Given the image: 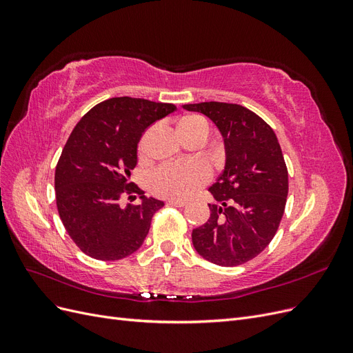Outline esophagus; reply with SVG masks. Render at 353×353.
<instances>
[{
    "instance_id": "obj_1",
    "label": "esophagus",
    "mask_w": 353,
    "mask_h": 353,
    "mask_svg": "<svg viewBox=\"0 0 353 353\" xmlns=\"http://www.w3.org/2000/svg\"><path fill=\"white\" fill-rule=\"evenodd\" d=\"M168 205H169V206H175V208H184V206L187 205V203L183 201V200H169Z\"/></svg>"
}]
</instances>
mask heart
<instances>
[{
  "label": "heart",
  "instance_id": "heart-1",
  "mask_svg": "<svg viewBox=\"0 0 353 353\" xmlns=\"http://www.w3.org/2000/svg\"><path fill=\"white\" fill-rule=\"evenodd\" d=\"M208 123L201 116H187L181 125ZM147 134L141 138L140 150L144 152ZM212 178V170L205 162H174L165 163L152 170L148 175V187L156 196L168 199H188Z\"/></svg>",
  "mask_w": 353,
  "mask_h": 353
}]
</instances>
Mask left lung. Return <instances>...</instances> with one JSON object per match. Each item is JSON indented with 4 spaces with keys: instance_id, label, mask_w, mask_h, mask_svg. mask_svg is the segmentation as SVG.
<instances>
[{
    "instance_id": "obj_1",
    "label": "left lung",
    "mask_w": 353,
    "mask_h": 353,
    "mask_svg": "<svg viewBox=\"0 0 353 353\" xmlns=\"http://www.w3.org/2000/svg\"><path fill=\"white\" fill-rule=\"evenodd\" d=\"M218 126L225 144V169L209 191L218 201L191 239L200 256L221 266L256 258L274 239L283 218L288 172L272 128L240 104H184Z\"/></svg>"
}]
</instances>
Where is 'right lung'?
Wrapping results in <instances>:
<instances>
[{
  "label": "right lung",
  "instance_id": "right-lung-1",
  "mask_svg": "<svg viewBox=\"0 0 353 353\" xmlns=\"http://www.w3.org/2000/svg\"><path fill=\"white\" fill-rule=\"evenodd\" d=\"M175 110L170 103L114 97L94 105L73 128L56 166L54 188L63 225L85 254L117 261L141 248L165 203L130 183L137 147L148 126ZM125 195H138L142 203L122 208Z\"/></svg>",
  "mask_w": 353,
  "mask_h": 353
}]
</instances>
